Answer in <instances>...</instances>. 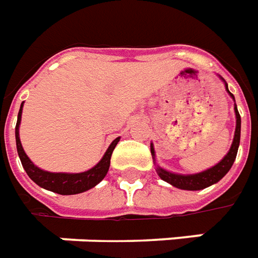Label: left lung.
Here are the masks:
<instances>
[{
	"instance_id": "1",
	"label": "left lung",
	"mask_w": 258,
	"mask_h": 258,
	"mask_svg": "<svg viewBox=\"0 0 258 258\" xmlns=\"http://www.w3.org/2000/svg\"><path fill=\"white\" fill-rule=\"evenodd\" d=\"M220 77V76H218ZM220 79L224 81V85H225V90L229 94V96L235 101V96L229 92L228 90V84L225 83V80L220 77ZM233 110H235V117H236V127H235V134H233V141L231 144V148L225 156L222 157L220 162L217 163L216 166L207 168L205 171H200V173L196 174H177L171 173L166 168L160 167L156 164V155H155V148H153V144H151V153L152 157H153V162L156 164V173L157 175L166 181L170 185H173L178 189L184 190H200L205 189L207 186H211V185L217 184L220 179L225 175V174L231 170L233 162L236 159V155H238V148L239 142H240V114L238 112V107H236V103L233 105Z\"/></svg>"
}]
</instances>
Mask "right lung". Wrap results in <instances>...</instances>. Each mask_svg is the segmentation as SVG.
<instances>
[{"label": "right lung", "instance_id": "add662e5", "mask_svg": "<svg viewBox=\"0 0 258 258\" xmlns=\"http://www.w3.org/2000/svg\"><path fill=\"white\" fill-rule=\"evenodd\" d=\"M22 110H23V103L20 105V110L18 113V121H16V127H15L16 149H18V155H19V159L25 171L38 186L59 195H77L96 186L102 179L106 177L109 166H110V157H112L113 151H114L120 138H116L113 141L101 160L87 171H83V173H51V171H45L42 168L37 167L36 164L31 162L29 156L26 155L23 146H22L19 137Z\"/></svg>", "mask_w": 258, "mask_h": 258}]
</instances>
